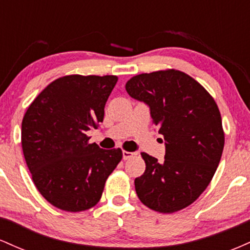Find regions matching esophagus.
<instances>
[{
	"mask_svg": "<svg viewBox=\"0 0 250 250\" xmlns=\"http://www.w3.org/2000/svg\"><path fill=\"white\" fill-rule=\"evenodd\" d=\"M123 160H129L130 157H133L135 153H133V151H127V150H123Z\"/></svg>",
	"mask_w": 250,
	"mask_h": 250,
	"instance_id": "esophagus-1",
	"label": "esophagus"
}]
</instances>
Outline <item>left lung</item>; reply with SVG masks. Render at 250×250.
I'll use <instances>...</instances> for the list:
<instances>
[{
    "label": "left lung",
    "instance_id": "obj_1",
    "mask_svg": "<svg viewBox=\"0 0 250 250\" xmlns=\"http://www.w3.org/2000/svg\"><path fill=\"white\" fill-rule=\"evenodd\" d=\"M125 90L150 107L166 145L163 163L141 153L146 170L135 179L137 196L163 214L188 207L208 187L222 156L225 131L216 102L196 80L176 69L135 75Z\"/></svg>",
    "mask_w": 250,
    "mask_h": 250
}]
</instances>
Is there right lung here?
Wrapping results in <instances>:
<instances>
[{"mask_svg": "<svg viewBox=\"0 0 250 250\" xmlns=\"http://www.w3.org/2000/svg\"><path fill=\"white\" fill-rule=\"evenodd\" d=\"M119 77H59L35 97L22 120L21 143L34 185L50 205L70 213L101 199L105 181L122 160L120 148L89 143L87 131L104 117Z\"/></svg>", "mask_w": 250, "mask_h": 250, "instance_id": "right-lung-1", "label": "right lung"}]
</instances>
